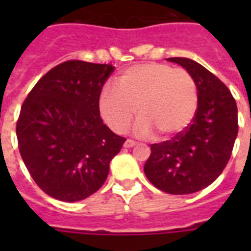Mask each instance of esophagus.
Instances as JSON below:
<instances>
[{"mask_svg": "<svg viewBox=\"0 0 251 251\" xmlns=\"http://www.w3.org/2000/svg\"><path fill=\"white\" fill-rule=\"evenodd\" d=\"M137 145V142L133 141V139H126L125 143H124V146H125L126 149H130V147H134V146Z\"/></svg>", "mask_w": 251, "mask_h": 251, "instance_id": "obj_1", "label": "esophagus"}]
</instances>
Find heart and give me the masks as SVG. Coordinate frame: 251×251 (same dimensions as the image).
<instances>
[{
  "instance_id": "obj_1",
  "label": "heart",
  "mask_w": 251,
  "mask_h": 251,
  "mask_svg": "<svg viewBox=\"0 0 251 251\" xmlns=\"http://www.w3.org/2000/svg\"><path fill=\"white\" fill-rule=\"evenodd\" d=\"M117 84L102 88L99 110L118 134L127 130L139 108L137 135L151 137L156 131L169 139L185 131L198 110V84L185 69L159 62L133 65L120 74Z\"/></svg>"
}]
</instances>
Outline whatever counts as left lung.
<instances>
[{"label": "left lung", "mask_w": 251, "mask_h": 251, "mask_svg": "<svg viewBox=\"0 0 251 251\" xmlns=\"http://www.w3.org/2000/svg\"><path fill=\"white\" fill-rule=\"evenodd\" d=\"M197 80L198 110L185 131L171 141L151 145L145 164L150 182L168 194H191L222 175L232 155L238 133L237 104L228 87L202 65L172 57Z\"/></svg>", "instance_id": "8db88e82"}]
</instances>
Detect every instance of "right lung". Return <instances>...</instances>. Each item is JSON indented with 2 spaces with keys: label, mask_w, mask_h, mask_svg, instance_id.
<instances>
[{
  "label": "right lung",
  "mask_w": 251,
  "mask_h": 251,
  "mask_svg": "<svg viewBox=\"0 0 251 251\" xmlns=\"http://www.w3.org/2000/svg\"><path fill=\"white\" fill-rule=\"evenodd\" d=\"M114 68L70 60L50 69L22 104L18 147L45 194L76 202L102 186L125 138L102 124L99 96Z\"/></svg>",
  "instance_id": "add662e5"
}]
</instances>
